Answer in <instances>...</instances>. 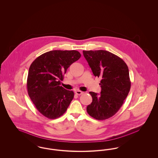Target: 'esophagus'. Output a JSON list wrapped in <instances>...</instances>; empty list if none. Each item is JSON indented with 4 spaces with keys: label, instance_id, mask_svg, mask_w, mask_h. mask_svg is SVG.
<instances>
[{
    "label": "esophagus",
    "instance_id": "1",
    "mask_svg": "<svg viewBox=\"0 0 158 158\" xmlns=\"http://www.w3.org/2000/svg\"><path fill=\"white\" fill-rule=\"evenodd\" d=\"M75 94L76 95H82L83 94V92L82 91H81V90H76L75 91Z\"/></svg>",
    "mask_w": 158,
    "mask_h": 158
}]
</instances>
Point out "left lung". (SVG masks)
Segmentation results:
<instances>
[{
    "label": "left lung",
    "instance_id": "left-lung-1",
    "mask_svg": "<svg viewBox=\"0 0 158 158\" xmlns=\"http://www.w3.org/2000/svg\"><path fill=\"white\" fill-rule=\"evenodd\" d=\"M83 53L94 75L101 78V94L89 92L92 102L87 112L98 120L108 119L119 110L127 97L131 87L128 68L120 57L105 50Z\"/></svg>",
    "mask_w": 158,
    "mask_h": 158
}]
</instances>
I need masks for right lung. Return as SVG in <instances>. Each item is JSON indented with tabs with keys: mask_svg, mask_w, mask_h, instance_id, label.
I'll list each match as a JSON object with an SVG mask.
<instances>
[{
	"mask_svg": "<svg viewBox=\"0 0 158 158\" xmlns=\"http://www.w3.org/2000/svg\"><path fill=\"white\" fill-rule=\"evenodd\" d=\"M81 56L76 50H53L41 54L31 64L28 93L38 111L47 118L60 117L73 99L74 92L60 86V81Z\"/></svg>",
	"mask_w": 158,
	"mask_h": 158,
	"instance_id": "obj_1",
	"label": "right lung"
}]
</instances>
